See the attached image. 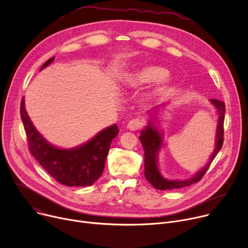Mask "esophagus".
<instances>
[{"label": "esophagus", "mask_w": 248, "mask_h": 248, "mask_svg": "<svg viewBox=\"0 0 248 248\" xmlns=\"http://www.w3.org/2000/svg\"><path fill=\"white\" fill-rule=\"evenodd\" d=\"M143 124H144V122H143L142 119L137 118V119L131 120V121L128 123L127 128L130 129V130H138V129H140V128L142 127Z\"/></svg>", "instance_id": "34e87169"}]
</instances>
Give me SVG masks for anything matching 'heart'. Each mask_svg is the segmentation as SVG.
I'll use <instances>...</instances> for the list:
<instances>
[{
  "label": "heart",
  "mask_w": 248,
  "mask_h": 248,
  "mask_svg": "<svg viewBox=\"0 0 248 248\" xmlns=\"http://www.w3.org/2000/svg\"><path fill=\"white\" fill-rule=\"evenodd\" d=\"M168 71L158 65H145L126 77V84L133 88L154 84L157 81L156 92H160L167 88L170 78L167 77Z\"/></svg>",
  "instance_id": "obj_1"
}]
</instances>
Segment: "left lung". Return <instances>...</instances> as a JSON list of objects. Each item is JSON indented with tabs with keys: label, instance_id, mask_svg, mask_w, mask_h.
<instances>
[{
	"label": "left lung",
	"instance_id": "left-lung-1",
	"mask_svg": "<svg viewBox=\"0 0 248 248\" xmlns=\"http://www.w3.org/2000/svg\"><path fill=\"white\" fill-rule=\"evenodd\" d=\"M210 103L217 108L218 113V122L216 133V147L209 158L206 166L197 171L192 177L185 180H170L164 178L158 170L157 167V155L162 146V137L157 130V127L155 126V123L150 121L147 125L140 131V136L139 137L142 147L144 150V175L145 178L155 189L159 190H170L175 188H181L185 186H191L197 181H200L204 173L207 171L210 163L217 156L218 152L223 144V123H224V113H225V105L223 102L218 100H210Z\"/></svg>",
	"mask_w": 248,
	"mask_h": 248
}]
</instances>
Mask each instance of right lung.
I'll return each instance as SVG.
<instances>
[{
    "mask_svg": "<svg viewBox=\"0 0 248 248\" xmlns=\"http://www.w3.org/2000/svg\"><path fill=\"white\" fill-rule=\"evenodd\" d=\"M54 60V57L47 60L41 71ZM21 119L31 154L58 183L67 186H89L95 183L104 171L111 140L119 134L117 124H112L88 142L64 150L47 142L36 129L25 108L24 97L21 103Z\"/></svg>",
    "mask_w": 248,
    "mask_h": 248,
    "instance_id": "add662e5",
    "label": "right lung"
}]
</instances>
